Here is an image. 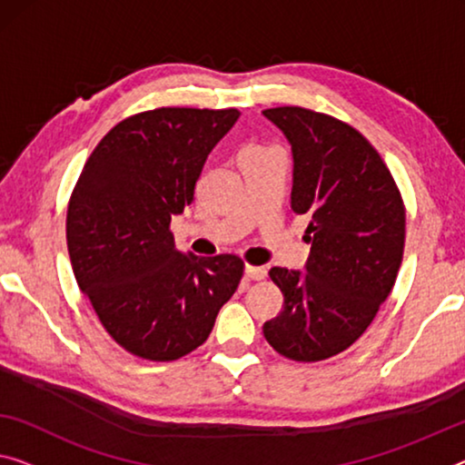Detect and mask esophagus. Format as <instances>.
I'll list each match as a JSON object with an SVG mask.
<instances>
[{
	"label": "esophagus",
	"mask_w": 465,
	"mask_h": 465,
	"mask_svg": "<svg viewBox=\"0 0 465 465\" xmlns=\"http://www.w3.org/2000/svg\"><path fill=\"white\" fill-rule=\"evenodd\" d=\"M245 274H247V278H252V281H263V278H266V268L263 266H245Z\"/></svg>",
	"instance_id": "1"
}]
</instances>
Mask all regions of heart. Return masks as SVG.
Segmentation results:
<instances>
[{
  "label": "heart",
  "mask_w": 465,
  "mask_h": 465,
  "mask_svg": "<svg viewBox=\"0 0 465 465\" xmlns=\"http://www.w3.org/2000/svg\"><path fill=\"white\" fill-rule=\"evenodd\" d=\"M260 152H266V147H257V145H249L241 152V155H252V153H260Z\"/></svg>",
  "instance_id": "heart-1"
}]
</instances>
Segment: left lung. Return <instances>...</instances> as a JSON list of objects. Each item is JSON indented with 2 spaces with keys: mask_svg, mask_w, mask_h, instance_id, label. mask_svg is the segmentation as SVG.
<instances>
[{
  "mask_svg": "<svg viewBox=\"0 0 465 465\" xmlns=\"http://www.w3.org/2000/svg\"><path fill=\"white\" fill-rule=\"evenodd\" d=\"M292 149L291 208L310 216L305 272L272 268L284 307L263 337L295 361H322L366 332L397 281L405 205L387 163L360 131L299 105L263 110Z\"/></svg>",
  "mask_w": 465,
  "mask_h": 465,
  "instance_id": "left-lung-1",
  "label": "left lung"
}]
</instances>
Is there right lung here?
Masks as SVG:
<instances>
[{
    "label": "right lung",
    "mask_w": 465,
    "mask_h": 465,
    "mask_svg": "<svg viewBox=\"0 0 465 465\" xmlns=\"http://www.w3.org/2000/svg\"><path fill=\"white\" fill-rule=\"evenodd\" d=\"M239 114L128 116L97 143L70 195L66 241L78 287L110 337L143 360L174 361L203 345L241 282V257L184 255L170 232Z\"/></svg>",
    "instance_id": "1"
}]
</instances>
